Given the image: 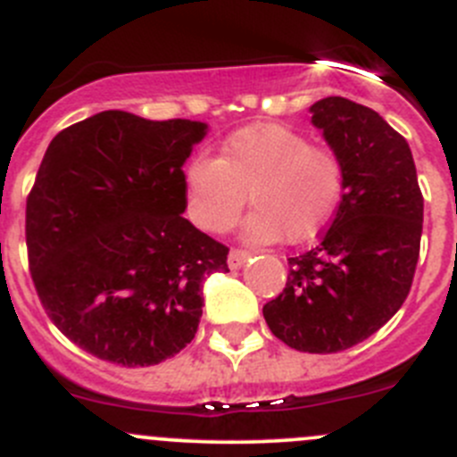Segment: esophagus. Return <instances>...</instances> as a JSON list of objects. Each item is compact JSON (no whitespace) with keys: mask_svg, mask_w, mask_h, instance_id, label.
Masks as SVG:
<instances>
[{"mask_svg":"<svg viewBox=\"0 0 457 457\" xmlns=\"http://www.w3.org/2000/svg\"><path fill=\"white\" fill-rule=\"evenodd\" d=\"M251 258L249 251H242V249H231V253H228V267L231 269H240L245 267L246 260Z\"/></svg>","mask_w":457,"mask_h":457,"instance_id":"1","label":"esophagus"}]
</instances>
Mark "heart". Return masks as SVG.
<instances>
[{
    "instance_id": "heart-1",
    "label": "heart",
    "mask_w": 457,
    "mask_h": 457,
    "mask_svg": "<svg viewBox=\"0 0 457 457\" xmlns=\"http://www.w3.org/2000/svg\"><path fill=\"white\" fill-rule=\"evenodd\" d=\"M246 193L253 206L242 228L246 242L312 240L341 204V156L332 147L310 145L298 129L255 123L226 138L217 159L199 156L184 170L186 211L206 233L233 228Z\"/></svg>"
}]
</instances>
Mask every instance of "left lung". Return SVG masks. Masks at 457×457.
Segmentation results:
<instances>
[{"label":"left lung","instance_id":"1","mask_svg":"<svg viewBox=\"0 0 457 457\" xmlns=\"http://www.w3.org/2000/svg\"><path fill=\"white\" fill-rule=\"evenodd\" d=\"M310 112L341 156L343 197L320 245L289 258L285 289L262 314L289 347L329 354L366 341L403 305L424 199L406 138L375 110L329 96Z\"/></svg>","mask_w":457,"mask_h":457}]
</instances>
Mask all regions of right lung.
I'll use <instances>...</instances> for the list:
<instances>
[{
	"instance_id": "1",
	"label": "right lung",
	"mask_w": 457,
	"mask_h": 457,
	"mask_svg": "<svg viewBox=\"0 0 457 457\" xmlns=\"http://www.w3.org/2000/svg\"><path fill=\"white\" fill-rule=\"evenodd\" d=\"M206 132L107 110L46 147L26 199L30 276L55 328L103 361L143 368L184 350L204 278L228 271V249L184 217V163Z\"/></svg>"
}]
</instances>
